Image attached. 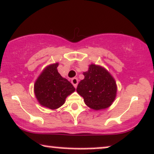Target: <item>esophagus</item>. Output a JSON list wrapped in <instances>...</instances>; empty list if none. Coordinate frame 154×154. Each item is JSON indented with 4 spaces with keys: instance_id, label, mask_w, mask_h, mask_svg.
<instances>
[{
    "instance_id": "obj_1",
    "label": "esophagus",
    "mask_w": 154,
    "mask_h": 154,
    "mask_svg": "<svg viewBox=\"0 0 154 154\" xmlns=\"http://www.w3.org/2000/svg\"><path fill=\"white\" fill-rule=\"evenodd\" d=\"M71 83H72V84L73 85L74 87L76 88L78 83H79V80H78L77 78H73V79H71Z\"/></svg>"
}]
</instances>
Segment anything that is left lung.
<instances>
[{"label": "left lung", "mask_w": 154, "mask_h": 154, "mask_svg": "<svg viewBox=\"0 0 154 154\" xmlns=\"http://www.w3.org/2000/svg\"><path fill=\"white\" fill-rule=\"evenodd\" d=\"M83 74L84 79L79 82L76 91L84 98L85 104L94 110L111 106L116 98L117 86L109 72L104 67L91 64Z\"/></svg>", "instance_id": "8db88e82"}]
</instances>
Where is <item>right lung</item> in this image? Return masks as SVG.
<instances>
[{"label": "right lung", "mask_w": 154, "mask_h": 154, "mask_svg": "<svg viewBox=\"0 0 154 154\" xmlns=\"http://www.w3.org/2000/svg\"><path fill=\"white\" fill-rule=\"evenodd\" d=\"M59 63L49 65L43 69L34 84V92L39 104L50 109L63 105L68 96L75 91L71 83L57 71Z\"/></svg>", "instance_id": "add662e5"}]
</instances>
